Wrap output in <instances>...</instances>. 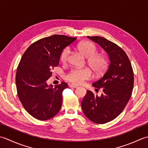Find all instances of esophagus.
<instances>
[{"label": "esophagus", "instance_id": "34e87169", "mask_svg": "<svg viewBox=\"0 0 148 148\" xmlns=\"http://www.w3.org/2000/svg\"><path fill=\"white\" fill-rule=\"evenodd\" d=\"M70 87H72V88H77V87H78V86H77L73 85V84H70Z\"/></svg>", "mask_w": 148, "mask_h": 148}]
</instances>
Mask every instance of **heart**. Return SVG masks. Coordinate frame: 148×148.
Listing matches in <instances>:
<instances>
[{"mask_svg":"<svg viewBox=\"0 0 148 148\" xmlns=\"http://www.w3.org/2000/svg\"><path fill=\"white\" fill-rule=\"evenodd\" d=\"M77 49L79 52L88 58L87 63L92 71L96 74H100L105 71L107 66V61L102 55H97V48L96 45L89 41H84L78 45ZM70 50L68 48L63 50L60 60L62 64H66L69 60ZM91 71L88 68H74L66 75V79L77 85L82 84L84 81L91 78Z\"/></svg>","mask_w":148,"mask_h":148,"instance_id":"b5f03b06","label":"heart"}]
</instances>
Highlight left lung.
<instances>
[{"instance_id": "obj_1", "label": "left lung", "mask_w": 148, "mask_h": 148, "mask_svg": "<svg viewBox=\"0 0 148 148\" xmlns=\"http://www.w3.org/2000/svg\"><path fill=\"white\" fill-rule=\"evenodd\" d=\"M100 45L109 57L110 63L103 77L92 84L103 89L101 96L87 91L82 101L85 116L97 124L114 119L124 110L134 87V72L125 52L118 45L100 36H87Z\"/></svg>"}]
</instances>
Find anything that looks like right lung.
<instances>
[{"mask_svg": "<svg viewBox=\"0 0 148 148\" xmlns=\"http://www.w3.org/2000/svg\"><path fill=\"white\" fill-rule=\"evenodd\" d=\"M77 40L76 38L55 34L42 38L25 50L17 68V94L23 108L38 120L52 118L61 109L62 91L67 88L64 82L49 86L52 69L59 65L62 50Z\"/></svg>", "mask_w": 148, "mask_h": 148, "instance_id": "1", "label": "right lung"}]
</instances>
